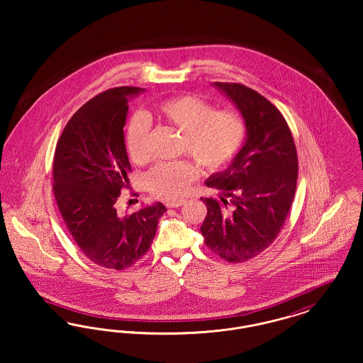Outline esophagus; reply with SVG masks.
<instances>
[{"label":"esophagus","mask_w":363,"mask_h":363,"mask_svg":"<svg viewBox=\"0 0 363 363\" xmlns=\"http://www.w3.org/2000/svg\"><path fill=\"white\" fill-rule=\"evenodd\" d=\"M186 201L185 200H178V201H169L167 204H166V207L167 208H178L181 207V206H184Z\"/></svg>","instance_id":"obj_1"}]
</instances>
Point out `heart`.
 Masks as SVG:
<instances>
[{
  "instance_id": "heart-1",
  "label": "heart",
  "mask_w": 363,
  "mask_h": 363,
  "mask_svg": "<svg viewBox=\"0 0 363 363\" xmlns=\"http://www.w3.org/2000/svg\"><path fill=\"white\" fill-rule=\"evenodd\" d=\"M156 117L182 132L179 152L189 155L207 172L228 164L241 150L246 123L233 108H219L204 98L185 94L160 101L154 107ZM150 121L136 113L128 122L125 145L129 157L143 164L150 159ZM199 169L188 159L162 162L151 169L147 182L152 194L163 200L182 199L197 179Z\"/></svg>"
}]
</instances>
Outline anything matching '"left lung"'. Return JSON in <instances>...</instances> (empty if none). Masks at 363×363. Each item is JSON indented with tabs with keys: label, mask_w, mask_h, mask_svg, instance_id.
<instances>
[{
	"label": "left lung",
	"mask_w": 363,
	"mask_h": 363,
	"mask_svg": "<svg viewBox=\"0 0 363 363\" xmlns=\"http://www.w3.org/2000/svg\"><path fill=\"white\" fill-rule=\"evenodd\" d=\"M215 84L240 108L247 138L231 166L207 179V186L230 200L201 199L207 216L200 230L211 252L245 262L271 246L287 219L298 155L289 123L267 98L240 83Z\"/></svg>",
	"instance_id": "8db88e82"
}]
</instances>
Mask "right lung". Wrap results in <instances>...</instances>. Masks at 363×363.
Here are the masks:
<instances>
[{
    "instance_id": "1",
    "label": "right lung",
    "mask_w": 363,
    "mask_h": 363,
    "mask_svg": "<svg viewBox=\"0 0 363 363\" xmlns=\"http://www.w3.org/2000/svg\"><path fill=\"white\" fill-rule=\"evenodd\" d=\"M138 86H116L83 104L58 138L52 159V191L74 243L99 267L121 271L150 249L157 203L121 216L116 203L132 172L123 141L128 98Z\"/></svg>"
}]
</instances>
